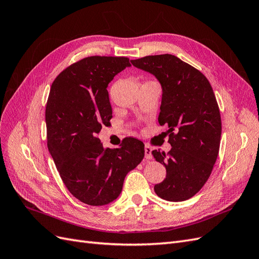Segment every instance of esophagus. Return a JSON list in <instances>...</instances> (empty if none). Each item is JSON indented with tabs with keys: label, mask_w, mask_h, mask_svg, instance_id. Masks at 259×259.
Masks as SVG:
<instances>
[{
	"label": "esophagus",
	"mask_w": 259,
	"mask_h": 259,
	"mask_svg": "<svg viewBox=\"0 0 259 259\" xmlns=\"http://www.w3.org/2000/svg\"><path fill=\"white\" fill-rule=\"evenodd\" d=\"M151 151H152V148H151L150 146L146 145V146H145V158H146L147 160H151V158H152Z\"/></svg>",
	"instance_id": "obj_1"
}]
</instances>
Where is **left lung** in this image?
<instances>
[{
	"instance_id": "left-lung-1",
	"label": "left lung",
	"mask_w": 259,
	"mask_h": 259,
	"mask_svg": "<svg viewBox=\"0 0 259 259\" xmlns=\"http://www.w3.org/2000/svg\"><path fill=\"white\" fill-rule=\"evenodd\" d=\"M153 74L162 88L159 123L168 126L170 151L153 150L166 177L154 186L161 199L180 202L204 186L216 162L222 136L221 112L208 80L199 70L174 55L131 60Z\"/></svg>"
}]
</instances>
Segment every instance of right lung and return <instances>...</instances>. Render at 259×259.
Segmentation results:
<instances>
[{
    "mask_svg": "<svg viewBox=\"0 0 259 259\" xmlns=\"http://www.w3.org/2000/svg\"><path fill=\"white\" fill-rule=\"evenodd\" d=\"M127 67L126 57L92 56L65 69L52 84L45 110L48 147L68 190L85 204L114 201L125 176L145 156V145L136 138H125L115 149L104 148L97 138L112 117L108 84Z\"/></svg>",
    "mask_w": 259,
    "mask_h": 259,
    "instance_id": "right-lung-1",
    "label": "right lung"
}]
</instances>
